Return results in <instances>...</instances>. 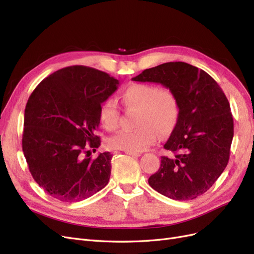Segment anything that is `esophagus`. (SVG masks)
Instances as JSON below:
<instances>
[{
    "mask_svg": "<svg viewBox=\"0 0 254 254\" xmlns=\"http://www.w3.org/2000/svg\"><path fill=\"white\" fill-rule=\"evenodd\" d=\"M125 153L129 156H133V157H140L141 152H136V151H129V150H125Z\"/></svg>",
    "mask_w": 254,
    "mask_h": 254,
    "instance_id": "34e87169",
    "label": "esophagus"
}]
</instances>
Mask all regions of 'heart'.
<instances>
[{"instance_id": "1", "label": "heart", "mask_w": 254, "mask_h": 254, "mask_svg": "<svg viewBox=\"0 0 254 254\" xmlns=\"http://www.w3.org/2000/svg\"><path fill=\"white\" fill-rule=\"evenodd\" d=\"M122 102L128 110H139L135 130H122L108 140L113 149L143 151L158 141L159 133L170 134L180 117V103L171 89L152 83H134L122 94ZM121 111L118 103L108 98L99 109V121L107 130L120 125Z\"/></svg>"}]
</instances>
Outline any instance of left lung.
I'll use <instances>...</instances> for the list:
<instances>
[{"label": "left lung", "mask_w": 254, "mask_h": 254, "mask_svg": "<svg viewBox=\"0 0 254 254\" xmlns=\"http://www.w3.org/2000/svg\"><path fill=\"white\" fill-rule=\"evenodd\" d=\"M134 81L157 82L174 91L180 117L164 148L175 158L161 157L149 186L175 200L204 194L225 171L234 127L230 104L211 76L181 61L146 68Z\"/></svg>", "instance_id": "1"}]
</instances>
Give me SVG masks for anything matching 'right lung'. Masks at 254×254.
Listing matches in <instances>:
<instances>
[{"instance_id": "right-lung-1", "label": "right lung", "mask_w": 254, "mask_h": 254, "mask_svg": "<svg viewBox=\"0 0 254 254\" xmlns=\"http://www.w3.org/2000/svg\"><path fill=\"white\" fill-rule=\"evenodd\" d=\"M118 86L109 74L72 65L48 76L30 94L22 149L33 178L52 197L80 201L108 184L110 152L95 159L83 158V153L101 145L95 134L99 109Z\"/></svg>"}]
</instances>
